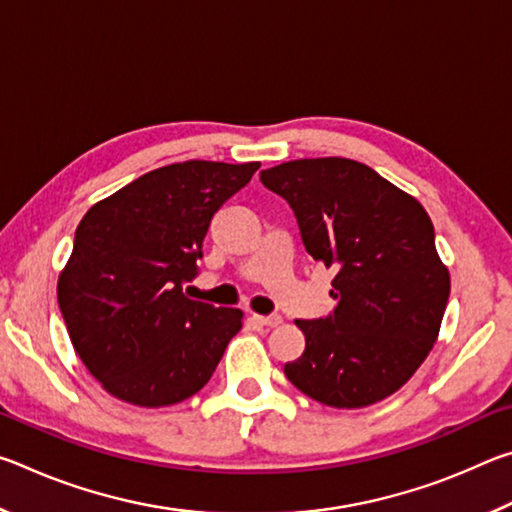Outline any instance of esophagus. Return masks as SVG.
<instances>
[{"instance_id": "1", "label": "esophagus", "mask_w": 512, "mask_h": 512, "mask_svg": "<svg viewBox=\"0 0 512 512\" xmlns=\"http://www.w3.org/2000/svg\"><path fill=\"white\" fill-rule=\"evenodd\" d=\"M259 325H264V327H280L282 325V316H277V314H273V316H259V314H255L253 316Z\"/></svg>"}]
</instances>
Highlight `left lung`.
I'll return each mask as SVG.
<instances>
[{
  "label": "left lung",
  "mask_w": 512,
  "mask_h": 512,
  "mask_svg": "<svg viewBox=\"0 0 512 512\" xmlns=\"http://www.w3.org/2000/svg\"><path fill=\"white\" fill-rule=\"evenodd\" d=\"M259 180L291 205L307 253L336 273L334 311L296 320L305 352L284 375L334 409L400 391L429 357L452 287L427 210L348 158L282 162Z\"/></svg>",
  "instance_id": "8db88e82"
}]
</instances>
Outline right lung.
Returning <instances> with one entry per match:
<instances>
[{"label":"right lung","instance_id":"add662e5","mask_svg":"<svg viewBox=\"0 0 512 512\" xmlns=\"http://www.w3.org/2000/svg\"><path fill=\"white\" fill-rule=\"evenodd\" d=\"M259 162L187 160L144 173L94 203L58 275V305L76 354L121 402L158 409L210 381L241 309L185 296L214 212Z\"/></svg>","mask_w":512,"mask_h":512}]
</instances>
